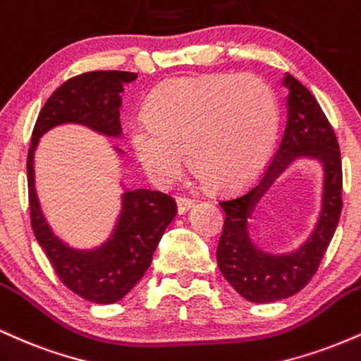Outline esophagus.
I'll list each match as a JSON object with an SVG mask.
<instances>
[{"instance_id": "1", "label": "esophagus", "mask_w": 361, "mask_h": 361, "mask_svg": "<svg viewBox=\"0 0 361 361\" xmlns=\"http://www.w3.org/2000/svg\"><path fill=\"white\" fill-rule=\"evenodd\" d=\"M192 206H194L192 199L184 197V196L177 197V209H179V214H185Z\"/></svg>"}]
</instances>
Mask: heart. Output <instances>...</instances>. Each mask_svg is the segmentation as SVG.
<instances>
[{"mask_svg":"<svg viewBox=\"0 0 361 361\" xmlns=\"http://www.w3.org/2000/svg\"><path fill=\"white\" fill-rule=\"evenodd\" d=\"M281 126L272 87L252 74L180 78L155 91L130 123L133 152L148 176L169 184L189 162L214 188L243 184L264 169Z\"/></svg>","mask_w":361,"mask_h":361,"instance_id":"1","label":"heart"}]
</instances>
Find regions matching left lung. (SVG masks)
Listing matches in <instances>:
<instances>
[{
    "mask_svg": "<svg viewBox=\"0 0 361 361\" xmlns=\"http://www.w3.org/2000/svg\"><path fill=\"white\" fill-rule=\"evenodd\" d=\"M287 125L277 154L262 179L248 192L219 202L224 218L216 260L223 277L241 298L267 304L290 298L316 274L341 214V155L336 135L311 91L286 74ZM299 158H311L324 169L322 211L312 235L292 252L272 254L260 249L249 235V219L273 182Z\"/></svg>",
    "mask_w": 361,
    "mask_h": 361,
    "instance_id": "8db88e82",
    "label": "left lung"
}]
</instances>
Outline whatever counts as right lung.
Instances as JSON below:
<instances>
[{"instance_id":"right-lung-1","label":"right lung","mask_w":361,"mask_h":361,"mask_svg":"<svg viewBox=\"0 0 361 361\" xmlns=\"http://www.w3.org/2000/svg\"><path fill=\"white\" fill-rule=\"evenodd\" d=\"M137 72L96 71L75 75L55 89L38 114L28 148L27 179L33 235L55 274L74 294L96 304H113L137 286L152 264L165 230L177 214L176 201L150 189L123 185L121 211L109 238L94 248H74L55 235L38 201L33 159L47 131L61 125H82L109 138L121 137L120 108L123 84ZM118 154L123 150L114 147Z\"/></svg>"}]
</instances>
